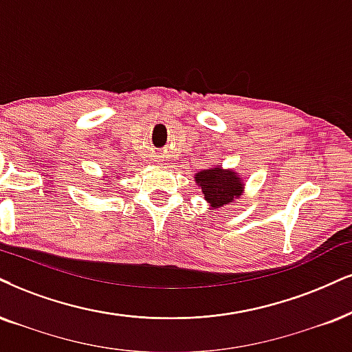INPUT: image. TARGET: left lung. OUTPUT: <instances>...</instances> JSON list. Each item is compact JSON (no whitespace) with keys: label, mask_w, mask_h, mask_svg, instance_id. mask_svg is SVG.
Instances as JSON below:
<instances>
[{"label":"left lung","mask_w":352,"mask_h":352,"mask_svg":"<svg viewBox=\"0 0 352 352\" xmlns=\"http://www.w3.org/2000/svg\"><path fill=\"white\" fill-rule=\"evenodd\" d=\"M197 184L201 186L206 201L214 209L223 207L241 196L243 184L236 173L222 168L204 169L196 175Z\"/></svg>","instance_id":"1"}]
</instances>
